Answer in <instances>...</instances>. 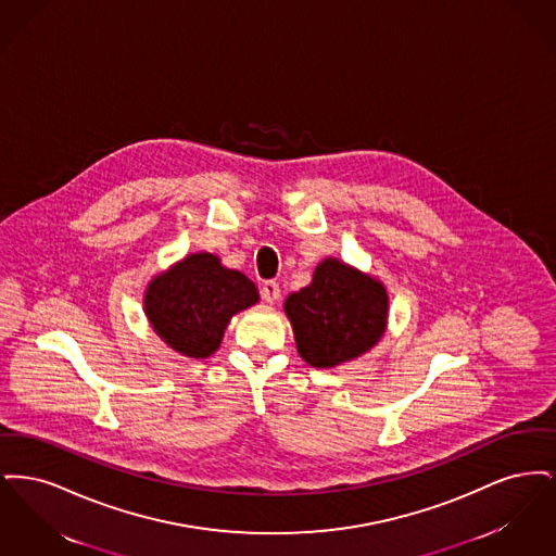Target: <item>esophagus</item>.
Masks as SVG:
<instances>
[{
  "mask_svg": "<svg viewBox=\"0 0 556 556\" xmlns=\"http://www.w3.org/2000/svg\"><path fill=\"white\" fill-rule=\"evenodd\" d=\"M261 293H263V300H265L266 304H275L279 300V295H281V290H279V283L265 281Z\"/></svg>",
  "mask_w": 556,
  "mask_h": 556,
  "instance_id": "34e87169",
  "label": "esophagus"
}]
</instances>
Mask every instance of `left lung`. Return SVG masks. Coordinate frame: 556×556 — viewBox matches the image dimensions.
I'll return each instance as SVG.
<instances>
[{"instance_id": "left-lung-1", "label": "left lung", "mask_w": 556, "mask_h": 556, "mask_svg": "<svg viewBox=\"0 0 556 556\" xmlns=\"http://www.w3.org/2000/svg\"><path fill=\"white\" fill-rule=\"evenodd\" d=\"M283 311L300 358L333 369L379 344L388 329L390 295L377 277L327 256L313 281L286 298Z\"/></svg>"}]
</instances>
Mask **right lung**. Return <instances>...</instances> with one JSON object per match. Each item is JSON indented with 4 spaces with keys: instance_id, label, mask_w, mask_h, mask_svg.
Segmentation results:
<instances>
[{
    "instance_id": "add662e5",
    "label": "right lung",
    "mask_w": 556,
    "mask_h": 556,
    "mask_svg": "<svg viewBox=\"0 0 556 556\" xmlns=\"http://www.w3.org/2000/svg\"><path fill=\"white\" fill-rule=\"evenodd\" d=\"M252 279L227 268L211 252L187 254L143 291V313L164 344L187 358H208L225 338L231 318L258 304Z\"/></svg>"
}]
</instances>
